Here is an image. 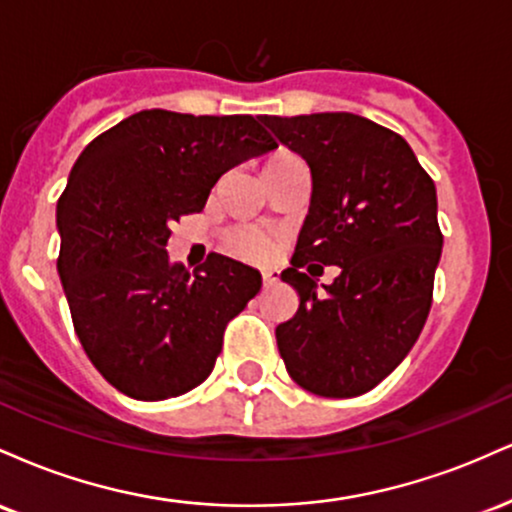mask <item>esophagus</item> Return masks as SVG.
<instances>
[{
  "label": "esophagus",
  "mask_w": 512,
  "mask_h": 512,
  "mask_svg": "<svg viewBox=\"0 0 512 512\" xmlns=\"http://www.w3.org/2000/svg\"><path fill=\"white\" fill-rule=\"evenodd\" d=\"M262 281H264V286H274L276 281H279V272H276V269H264Z\"/></svg>",
  "instance_id": "34e87169"
}]
</instances>
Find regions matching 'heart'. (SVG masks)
<instances>
[{"mask_svg": "<svg viewBox=\"0 0 512 512\" xmlns=\"http://www.w3.org/2000/svg\"><path fill=\"white\" fill-rule=\"evenodd\" d=\"M238 252L245 257H252V260H262V257L269 255L272 250V243L264 236L262 231H255V228H245V231L238 233L236 238Z\"/></svg>", "mask_w": 512, "mask_h": 512, "instance_id": "1", "label": "heart"}]
</instances>
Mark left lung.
I'll list each match as a JSON object with an SVG mask.
<instances>
[{
    "mask_svg": "<svg viewBox=\"0 0 512 512\" xmlns=\"http://www.w3.org/2000/svg\"><path fill=\"white\" fill-rule=\"evenodd\" d=\"M262 122L313 175L308 216L281 272L301 303L276 327L279 354L313 395H363L404 361L426 325L443 250L436 185L397 132L361 115ZM320 263L343 267L325 294L312 279Z\"/></svg>",
    "mask_w": 512,
    "mask_h": 512,
    "instance_id": "1",
    "label": "left lung"
}]
</instances>
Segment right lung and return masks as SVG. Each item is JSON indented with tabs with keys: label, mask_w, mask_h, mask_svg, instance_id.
Segmentation results:
<instances>
[{
	"label": "right lung",
	"mask_w": 512,
	"mask_h": 512,
	"mask_svg": "<svg viewBox=\"0 0 512 512\" xmlns=\"http://www.w3.org/2000/svg\"><path fill=\"white\" fill-rule=\"evenodd\" d=\"M276 149L252 115L142 110L76 158L57 202V257L76 337L122 395L158 402L209 378L223 330L262 276L211 252L170 262V226L202 211L226 170Z\"/></svg>",
	"instance_id": "right-lung-1"
}]
</instances>
